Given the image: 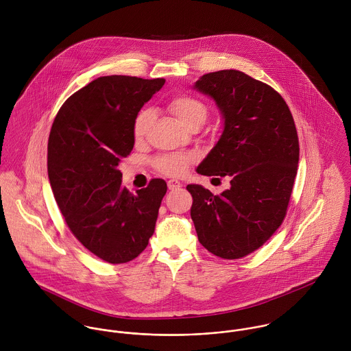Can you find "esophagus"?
<instances>
[{
    "instance_id": "34e87169",
    "label": "esophagus",
    "mask_w": 351,
    "mask_h": 351,
    "mask_svg": "<svg viewBox=\"0 0 351 351\" xmlns=\"http://www.w3.org/2000/svg\"><path fill=\"white\" fill-rule=\"evenodd\" d=\"M182 185H181V182L180 181H177V180H170V181H167V188L170 189V191H176V189H180Z\"/></svg>"
}]
</instances>
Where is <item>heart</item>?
<instances>
[{
  "label": "heart",
  "mask_w": 351,
  "mask_h": 351,
  "mask_svg": "<svg viewBox=\"0 0 351 351\" xmlns=\"http://www.w3.org/2000/svg\"><path fill=\"white\" fill-rule=\"evenodd\" d=\"M169 109L176 116V119L188 127L191 123H193L197 119H206V108L205 105L197 100L196 97H192L189 95H178L174 96L169 101ZM152 120V112L150 109H142L132 125V134L136 141H141ZM191 163L189 156L184 155H166L156 159L155 165L159 171H162L166 176H181L186 171L188 166Z\"/></svg>",
  "instance_id": "1"
}]
</instances>
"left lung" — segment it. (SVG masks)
Listing matches in <instances>:
<instances>
[{
  "label": "left lung",
  "instance_id": "left-lung-1",
  "mask_svg": "<svg viewBox=\"0 0 351 351\" xmlns=\"http://www.w3.org/2000/svg\"><path fill=\"white\" fill-rule=\"evenodd\" d=\"M193 89L215 101L224 123L196 171L230 176L231 186L213 196L188 185L191 216L206 250L238 259L259 249L285 217L300 154L296 125L284 99L242 71L204 74Z\"/></svg>",
  "mask_w": 351,
  "mask_h": 351
}]
</instances>
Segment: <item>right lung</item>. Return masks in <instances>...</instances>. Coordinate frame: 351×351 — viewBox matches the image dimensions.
I'll use <instances>...</instances> for the list:
<instances>
[{
    "mask_svg": "<svg viewBox=\"0 0 351 351\" xmlns=\"http://www.w3.org/2000/svg\"><path fill=\"white\" fill-rule=\"evenodd\" d=\"M163 78L100 77L60 106L49 138L53 197L74 237L109 263L135 259L149 245L167 185L160 178L128 192L121 158L130 155L132 125Z\"/></svg>",
    "mask_w": 351,
    "mask_h": 351,
    "instance_id": "add662e5",
    "label": "right lung"
}]
</instances>
